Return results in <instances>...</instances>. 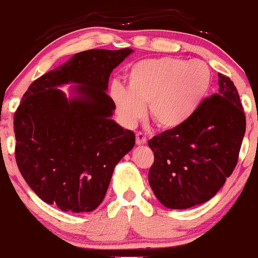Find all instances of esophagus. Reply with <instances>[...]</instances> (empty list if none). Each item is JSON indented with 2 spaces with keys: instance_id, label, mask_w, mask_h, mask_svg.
<instances>
[{
  "instance_id": "1",
  "label": "esophagus",
  "mask_w": 258,
  "mask_h": 258,
  "mask_svg": "<svg viewBox=\"0 0 258 258\" xmlns=\"http://www.w3.org/2000/svg\"><path fill=\"white\" fill-rule=\"evenodd\" d=\"M136 143H137L138 146H144V144L147 143L146 135H143V133L138 132L137 135H136Z\"/></svg>"
}]
</instances>
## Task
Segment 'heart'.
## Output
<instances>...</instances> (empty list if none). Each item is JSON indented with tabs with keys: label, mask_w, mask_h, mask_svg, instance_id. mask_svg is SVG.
<instances>
[{
	"label": "heart",
	"mask_w": 258,
	"mask_h": 258,
	"mask_svg": "<svg viewBox=\"0 0 258 258\" xmlns=\"http://www.w3.org/2000/svg\"><path fill=\"white\" fill-rule=\"evenodd\" d=\"M127 88L115 84L111 97L121 119L133 125L149 115L162 128H176L200 108L212 85V73L205 61L161 57L135 63L126 74Z\"/></svg>",
	"instance_id": "obj_1"
}]
</instances>
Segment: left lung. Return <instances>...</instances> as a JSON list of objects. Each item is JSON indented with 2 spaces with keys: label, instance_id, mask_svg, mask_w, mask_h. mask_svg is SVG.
<instances>
[{
  "label": "left lung",
  "instance_id": "obj_1",
  "mask_svg": "<svg viewBox=\"0 0 258 258\" xmlns=\"http://www.w3.org/2000/svg\"><path fill=\"white\" fill-rule=\"evenodd\" d=\"M218 85L190 119L148 142L154 152L149 184L168 209L209 201L236 166L246 120L232 80L218 74Z\"/></svg>",
  "mask_w": 258,
  "mask_h": 258
}]
</instances>
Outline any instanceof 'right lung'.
I'll use <instances>...</instances> for the list:
<instances>
[{"mask_svg":"<svg viewBox=\"0 0 258 258\" xmlns=\"http://www.w3.org/2000/svg\"><path fill=\"white\" fill-rule=\"evenodd\" d=\"M133 51L90 49L29 86L14 114L16 160L40 199L61 211L90 212L104 199L114 168L135 133L111 119L112 70ZM73 83L68 99L59 85Z\"/></svg>","mask_w":258,"mask_h":258,"instance_id":"right-lung-1","label":"right lung"}]
</instances>
